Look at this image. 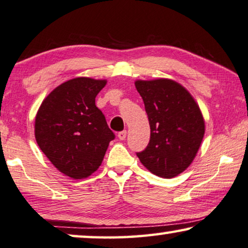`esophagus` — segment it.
<instances>
[{
  "mask_svg": "<svg viewBox=\"0 0 248 248\" xmlns=\"http://www.w3.org/2000/svg\"><path fill=\"white\" fill-rule=\"evenodd\" d=\"M126 135H127V132L126 131H122V132L119 133V134H117V136H119V139L121 140H123L126 139Z\"/></svg>",
  "mask_w": 248,
  "mask_h": 248,
  "instance_id": "obj_1",
  "label": "esophagus"
}]
</instances>
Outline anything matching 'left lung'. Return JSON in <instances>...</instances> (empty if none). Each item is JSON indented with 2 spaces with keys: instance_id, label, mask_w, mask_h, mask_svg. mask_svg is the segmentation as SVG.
Here are the masks:
<instances>
[{
  "instance_id": "left-lung-1",
  "label": "left lung",
  "mask_w": 248,
  "mask_h": 248,
  "mask_svg": "<svg viewBox=\"0 0 248 248\" xmlns=\"http://www.w3.org/2000/svg\"><path fill=\"white\" fill-rule=\"evenodd\" d=\"M151 127V140L137 157L151 173L172 178L195 158L205 134V121L194 97L169 78L135 81Z\"/></svg>"
}]
</instances>
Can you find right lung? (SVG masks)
I'll use <instances>...</instances> for the list:
<instances>
[{
  "label": "right lung",
  "instance_id": "add662e5",
  "mask_svg": "<svg viewBox=\"0 0 248 248\" xmlns=\"http://www.w3.org/2000/svg\"><path fill=\"white\" fill-rule=\"evenodd\" d=\"M106 79L76 78L55 87L42 102L34 133L41 151L61 173L89 177L101 166L114 133L95 105Z\"/></svg>",
  "mask_w": 248,
  "mask_h": 248
}]
</instances>
